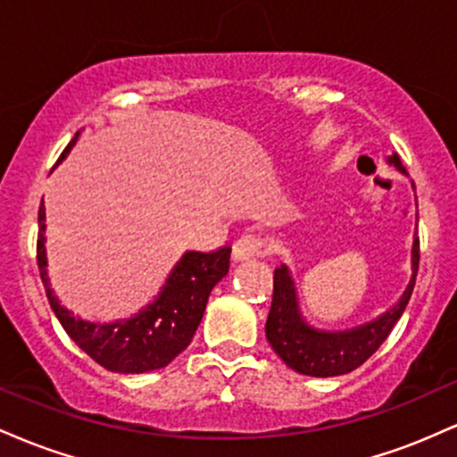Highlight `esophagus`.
I'll use <instances>...</instances> for the list:
<instances>
[{
    "label": "esophagus",
    "instance_id": "obj_1",
    "mask_svg": "<svg viewBox=\"0 0 457 457\" xmlns=\"http://www.w3.org/2000/svg\"><path fill=\"white\" fill-rule=\"evenodd\" d=\"M262 249H264V240H262L260 236L245 234V236H240V238L234 243L232 258L236 262L249 260V258H253V255H260Z\"/></svg>",
    "mask_w": 457,
    "mask_h": 457
}]
</instances>
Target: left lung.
Listing matches in <instances>:
<instances>
[{
    "mask_svg": "<svg viewBox=\"0 0 457 457\" xmlns=\"http://www.w3.org/2000/svg\"><path fill=\"white\" fill-rule=\"evenodd\" d=\"M389 162L406 174L400 156L393 154ZM419 270V238L412 245V279L408 283L400 303L391 307L389 312L382 313L374 322L363 324V327L344 330V333H324L307 327L298 313L295 281L286 266L275 269L272 277V303L269 320H266V339L277 354L287 367L305 376H318V378H328V376H342L356 370L370 359L382 342L389 337L397 320L402 318L403 309L412 296L414 279Z\"/></svg>",
    "mask_w": 457,
    "mask_h": 457,
    "instance_id": "8db88e82",
    "label": "left lung"
}]
</instances>
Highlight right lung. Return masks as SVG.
Masks as SVG:
<instances>
[{
    "label": "right lung",
    "instance_id": "obj_1",
    "mask_svg": "<svg viewBox=\"0 0 457 457\" xmlns=\"http://www.w3.org/2000/svg\"><path fill=\"white\" fill-rule=\"evenodd\" d=\"M77 139V135H75ZM75 139L62 152V159L75 144ZM232 246H219L217 251H188L178 262L165 287L152 305L135 318L113 324H92L72 316L57 301L46 277L45 253V206L38 211V260L40 279L45 283L46 298L60 324L71 339L86 354H90L104 370L120 374H144L170 365L191 344L193 335L206 312L212 287L228 275Z\"/></svg>",
    "mask_w": 457,
    "mask_h": 457
}]
</instances>
